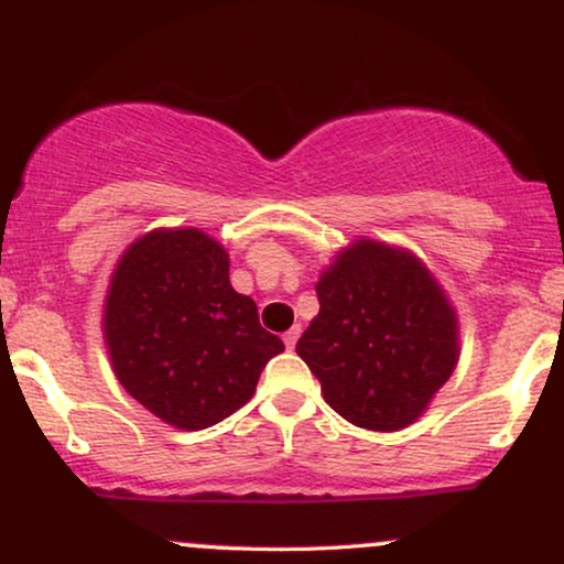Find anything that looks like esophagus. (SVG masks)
Here are the masks:
<instances>
[{"label": "esophagus", "instance_id": "1", "mask_svg": "<svg viewBox=\"0 0 564 564\" xmlns=\"http://www.w3.org/2000/svg\"><path fill=\"white\" fill-rule=\"evenodd\" d=\"M300 334H302V326L300 323H296V326H291L286 334H283V345H286L289 349H294V345H296V339H300Z\"/></svg>", "mask_w": 564, "mask_h": 564}]
</instances>
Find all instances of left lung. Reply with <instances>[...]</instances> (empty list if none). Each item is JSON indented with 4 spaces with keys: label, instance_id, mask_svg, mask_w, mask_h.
Wrapping results in <instances>:
<instances>
[{
    "label": "left lung",
    "instance_id": "1",
    "mask_svg": "<svg viewBox=\"0 0 564 564\" xmlns=\"http://www.w3.org/2000/svg\"><path fill=\"white\" fill-rule=\"evenodd\" d=\"M296 341L326 403L373 432L403 430L456 368V315L416 257L360 241L321 275Z\"/></svg>",
    "mask_w": 564,
    "mask_h": 564
}]
</instances>
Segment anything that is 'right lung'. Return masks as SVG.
Instances as JSON below:
<instances>
[{"label":"right lung","instance_id":"obj_1","mask_svg":"<svg viewBox=\"0 0 564 564\" xmlns=\"http://www.w3.org/2000/svg\"><path fill=\"white\" fill-rule=\"evenodd\" d=\"M124 390L180 430L236 413L283 352L251 296L236 294L228 254L206 232L153 230L116 268L102 321Z\"/></svg>","mask_w":564,"mask_h":564}]
</instances>
